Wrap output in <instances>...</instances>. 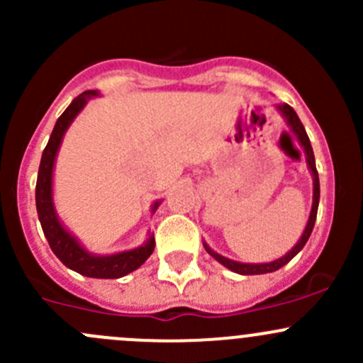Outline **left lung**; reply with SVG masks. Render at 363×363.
I'll use <instances>...</instances> for the list:
<instances>
[{
    "instance_id": "8db88e82",
    "label": "left lung",
    "mask_w": 363,
    "mask_h": 363,
    "mask_svg": "<svg viewBox=\"0 0 363 363\" xmlns=\"http://www.w3.org/2000/svg\"><path fill=\"white\" fill-rule=\"evenodd\" d=\"M277 111L283 113V117H284V119H286L288 126H290V130L294 131L296 140L300 142V145H302V147H303V152H306L307 167H309L311 174H313V208H311L309 221H307L306 230H303V233H302V237H300V239H298V242H296L295 246L291 247V251H288L286 255L283 256V258H277V259H274V262H270V263H240V262H233V259L225 258V256H221V255H218V252H216V251H212L211 247H208L207 244L203 242L205 251H207L208 255L212 256V258L218 259V262L221 263V265H225L226 269L233 270V272H237V274H242V276H255V274H269V272H274V270H279L281 267L286 265V263L290 262L291 258H295V256L298 255L300 251H302V247L306 246V242H307V240H309V237H311V232H313V228H314V221H316L318 203H320V177H318L316 161H314V152H313V147H311L309 137H307L306 128H303V124L300 123L298 116H296V112L290 107V105H288V104L277 105Z\"/></svg>"
}]
</instances>
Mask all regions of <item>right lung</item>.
Segmentation results:
<instances>
[{
  "label": "right lung",
  "instance_id": "obj_1",
  "mask_svg": "<svg viewBox=\"0 0 363 363\" xmlns=\"http://www.w3.org/2000/svg\"><path fill=\"white\" fill-rule=\"evenodd\" d=\"M93 96H98L96 91H84L82 94L75 98L68 108L60 116L56 121L52 135H50L47 147L43 149L42 161L38 168V179H36V212H38L40 225H42L43 235L49 242L50 250L54 255L67 265L68 269L82 274L86 277H96V279H117L126 274L137 270L149 256L155 251V237H149L147 242L142 244L140 247L135 250L116 252V255H93L87 250H84L79 244V240L61 225L57 219L56 208L52 202V170L56 155L60 151L61 140H63L65 131L75 119L77 113L84 108L87 100ZM160 202L152 205V212L158 208Z\"/></svg>",
  "mask_w": 363,
  "mask_h": 363
}]
</instances>
